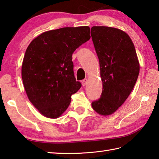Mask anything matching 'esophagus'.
<instances>
[{
	"mask_svg": "<svg viewBox=\"0 0 159 159\" xmlns=\"http://www.w3.org/2000/svg\"><path fill=\"white\" fill-rule=\"evenodd\" d=\"M87 83H88V79H85L82 80V85L83 86H85L87 85Z\"/></svg>",
	"mask_w": 159,
	"mask_h": 159,
	"instance_id": "1",
	"label": "esophagus"
}]
</instances>
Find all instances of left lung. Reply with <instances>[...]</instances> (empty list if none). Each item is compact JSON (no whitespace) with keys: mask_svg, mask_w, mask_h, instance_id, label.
Masks as SVG:
<instances>
[{"mask_svg":"<svg viewBox=\"0 0 159 159\" xmlns=\"http://www.w3.org/2000/svg\"><path fill=\"white\" fill-rule=\"evenodd\" d=\"M91 36L99 60L103 89L92 103L98 114L107 116L122 106L134 89L140 64L131 39L116 28L93 26Z\"/></svg>","mask_w":159,"mask_h":159,"instance_id":"obj_1","label":"left lung"}]
</instances>
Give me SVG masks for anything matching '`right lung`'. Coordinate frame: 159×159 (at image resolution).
Wrapping results in <instances>:
<instances>
[{
    "label": "right lung",
    "mask_w": 159,
    "mask_h": 159,
    "mask_svg": "<svg viewBox=\"0 0 159 159\" xmlns=\"http://www.w3.org/2000/svg\"><path fill=\"white\" fill-rule=\"evenodd\" d=\"M89 32V26L51 30L28 45L21 67L23 83L28 99L44 117L61 116L81 87L74 77L71 56L90 39Z\"/></svg>",
    "instance_id": "right-lung-1"
}]
</instances>
